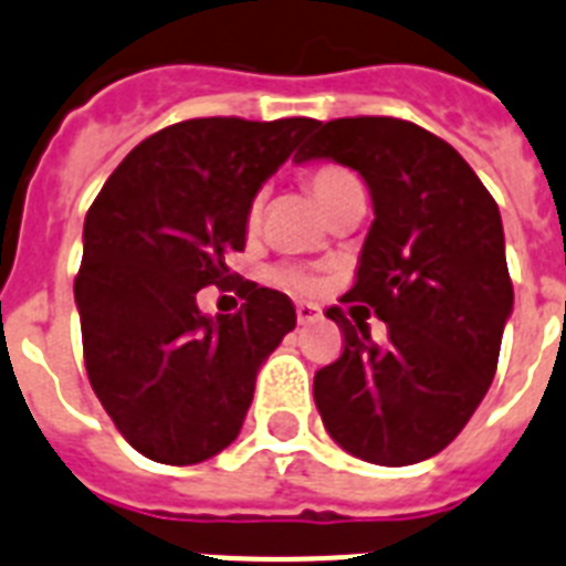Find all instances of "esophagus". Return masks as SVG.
Masks as SVG:
<instances>
[{
	"instance_id": "obj_1",
	"label": "esophagus",
	"mask_w": 566,
	"mask_h": 566,
	"mask_svg": "<svg viewBox=\"0 0 566 566\" xmlns=\"http://www.w3.org/2000/svg\"><path fill=\"white\" fill-rule=\"evenodd\" d=\"M297 324L306 326V324H315V321H321V310L317 306H312V303H297Z\"/></svg>"
}]
</instances>
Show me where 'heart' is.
Segmentation results:
<instances>
[{
	"mask_svg": "<svg viewBox=\"0 0 566 566\" xmlns=\"http://www.w3.org/2000/svg\"><path fill=\"white\" fill-rule=\"evenodd\" d=\"M306 185H310L312 196H315L317 205H321L326 213H333L344 199H349V196L361 190V181H358L347 167H338V165L315 167V170L306 176ZM256 217H260V199L251 202L249 226H256ZM274 280L283 283V286L294 289V292H312L317 283L310 272H303V269H297V265H283V269H277V272H274Z\"/></svg>",
	"mask_w": 566,
	"mask_h": 566,
	"instance_id": "1",
	"label": "heart"
}]
</instances>
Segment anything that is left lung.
<instances>
[{"instance_id": "left-lung-1", "label": "left lung", "mask_w": 566, "mask_h": 566, "mask_svg": "<svg viewBox=\"0 0 566 566\" xmlns=\"http://www.w3.org/2000/svg\"><path fill=\"white\" fill-rule=\"evenodd\" d=\"M310 158L361 172L376 210L340 297L353 321L326 310L344 349L315 373V405L353 457L422 462L465 428L497 370L515 303L501 210L451 144L410 120H326L294 153L297 165ZM361 302L388 324L385 345L369 338Z\"/></svg>"}]
</instances>
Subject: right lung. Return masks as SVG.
I'll return each mask as SVG.
<instances>
[{
  "mask_svg": "<svg viewBox=\"0 0 566 566\" xmlns=\"http://www.w3.org/2000/svg\"><path fill=\"white\" fill-rule=\"evenodd\" d=\"M315 118H190L144 138L115 167L83 226L74 277L83 361L124 440L193 465L237 440L260 364L294 329L286 294L231 272L256 190ZM205 285L247 301L233 316L195 306Z\"/></svg>",
  "mask_w": 566,
  "mask_h": 566,
  "instance_id": "1",
  "label": "right lung"
}]
</instances>
